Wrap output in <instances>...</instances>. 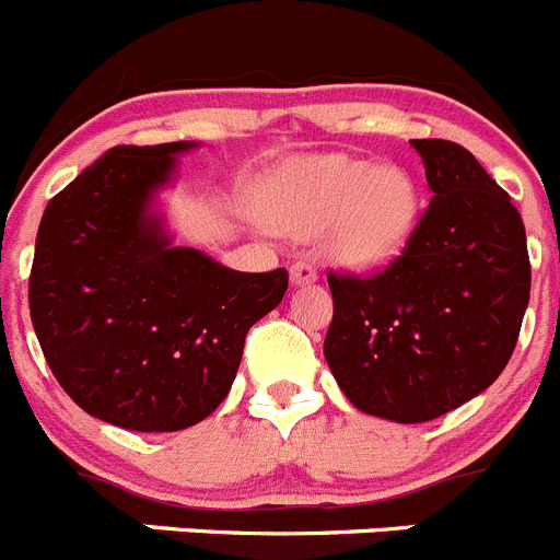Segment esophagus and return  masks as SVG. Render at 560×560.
<instances>
[{"label": "esophagus", "mask_w": 560, "mask_h": 560, "mask_svg": "<svg viewBox=\"0 0 560 560\" xmlns=\"http://www.w3.org/2000/svg\"><path fill=\"white\" fill-rule=\"evenodd\" d=\"M290 281L292 284H312V281H317V268L312 262H295L290 268Z\"/></svg>", "instance_id": "obj_1"}]
</instances>
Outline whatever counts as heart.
Returning <instances> with one entry per match:
<instances>
[{
	"label": "heart",
	"instance_id": "heart-1",
	"mask_svg": "<svg viewBox=\"0 0 560 560\" xmlns=\"http://www.w3.org/2000/svg\"><path fill=\"white\" fill-rule=\"evenodd\" d=\"M270 229L315 240L348 270H378L398 259L420 221V192L400 168L348 154L295 162L262 203Z\"/></svg>",
	"mask_w": 560,
	"mask_h": 560
}]
</instances>
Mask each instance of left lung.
Instances as JSON below:
<instances>
[{"label": "left lung", "instance_id": "1", "mask_svg": "<svg viewBox=\"0 0 560 560\" xmlns=\"http://www.w3.org/2000/svg\"><path fill=\"white\" fill-rule=\"evenodd\" d=\"M433 198L398 259L373 276L328 273L323 353L345 398L428 422L494 384L530 298L525 223L464 145L411 140Z\"/></svg>", "mask_w": 560, "mask_h": 560}]
</instances>
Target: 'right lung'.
I'll use <instances>...</instances> for the list:
<instances>
[{
  "label": "right lung",
  "mask_w": 560,
  "mask_h": 560,
  "mask_svg": "<svg viewBox=\"0 0 560 560\" xmlns=\"http://www.w3.org/2000/svg\"><path fill=\"white\" fill-rule=\"evenodd\" d=\"M192 140L115 145L46 207L30 317L68 398L127 431H182L232 389L245 334L281 304L287 270L240 273L171 245L156 190Z\"/></svg>",
  "instance_id": "1"
}]
</instances>
